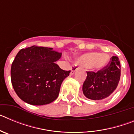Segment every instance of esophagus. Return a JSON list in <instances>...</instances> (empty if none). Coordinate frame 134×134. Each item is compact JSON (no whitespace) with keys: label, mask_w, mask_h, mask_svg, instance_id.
<instances>
[{"label":"esophagus","mask_w":134,"mask_h":134,"mask_svg":"<svg viewBox=\"0 0 134 134\" xmlns=\"http://www.w3.org/2000/svg\"><path fill=\"white\" fill-rule=\"evenodd\" d=\"M78 69H79V67H78L76 65H73V66H72V68H71L70 75H72V74H74V72H75L76 70H77Z\"/></svg>","instance_id":"obj_1"}]
</instances>
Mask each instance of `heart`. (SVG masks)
Segmentation results:
<instances>
[{"label": "heart", "mask_w": 134, "mask_h": 134, "mask_svg": "<svg viewBox=\"0 0 134 134\" xmlns=\"http://www.w3.org/2000/svg\"><path fill=\"white\" fill-rule=\"evenodd\" d=\"M109 55L106 53H86L77 58V63L85 68H90L94 70H101L108 65Z\"/></svg>", "instance_id": "heart-1"}]
</instances>
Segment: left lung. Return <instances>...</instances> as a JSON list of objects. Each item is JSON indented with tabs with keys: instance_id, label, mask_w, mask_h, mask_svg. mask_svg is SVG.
<instances>
[{
	"instance_id": "8db88e82",
	"label": "left lung",
	"mask_w": 134,
	"mask_h": 134,
	"mask_svg": "<svg viewBox=\"0 0 134 134\" xmlns=\"http://www.w3.org/2000/svg\"><path fill=\"white\" fill-rule=\"evenodd\" d=\"M87 76L82 86V92L91 100H101L108 97L116 89L121 76V65L117 56L105 68L97 72H86Z\"/></svg>"
}]
</instances>
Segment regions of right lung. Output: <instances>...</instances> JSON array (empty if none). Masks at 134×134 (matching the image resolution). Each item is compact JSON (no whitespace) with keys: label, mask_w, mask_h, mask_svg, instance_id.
Returning <instances> with one entry per match:
<instances>
[{"label":"right lung","mask_w":134,"mask_h":134,"mask_svg":"<svg viewBox=\"0 0 134 134\" xmlns=\"http://www.w3.org/2000/svg\"><path fill=\"white\" fill-rule=\"evenodd\" d=\"M62 53L53 48L31 46L16 54L10 70L12 85L19 97L33 105H47L58 98L63 80L70 70H63L55 62Z\"/></svg>","instance_id":"1"}]
</instances>
